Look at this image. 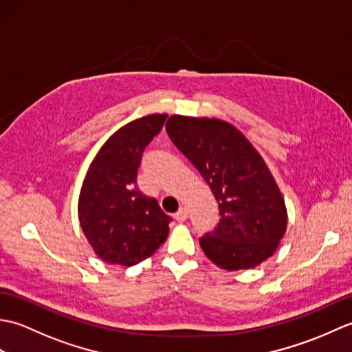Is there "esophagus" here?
Wrapping results in <instances>:
<instances>
[{
	"mask_svg": "<svg viewBox=\"0 0 352 352\" xmlns=\"http://www.w3.org/2000/svg\"><path fill=\"white\" fill-rule=\"evenodd\" d=\"M174 218H175L178 222H183V221L188 219V208L182 207L180 210H178V212L174 214Z\"/></svg>",
	"mask_w": 352,
	"mask_h": 352,
	"instance_id": "34e87169",
	"label": "esophagus"
}]
</instances>
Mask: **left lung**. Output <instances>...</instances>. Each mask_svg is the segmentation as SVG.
<instances>
[{
  "label": "left lung",
  "mask_w": 352,
  "mask_h": 352,
  "mask_svg": "<svg viewBox=\"0 0 352 352\" xmlns=\"http://www.w3.org/2000/svg\"><path fill=\"white\" fill-rule=\"evenodd\" d=\"M166 131L219 204L218 227L199 239L207 258L226 271L263 263L287 228L284 197L263 157L222 119L172 115Z\"/></svg>",
  "instance_id": "1"
}]
</instances>
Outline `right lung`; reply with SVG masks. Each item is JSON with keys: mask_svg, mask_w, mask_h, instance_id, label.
Wrapping results in <instances>:
<instances>
[{"mask_svg": "<svg viewBox=\"0 0 352 352\" xmlns=\"http://www.w3.org/2000/svg\"><path fill=\"white\" fill-rule=\"evenodd\" d=\"M166 113L134 119L106 140L89 166L78 197V221L101 260L133 266L166 241L170 218L136 178L145 146L159 134Z\"/></svg>", "mask_w": 352, "mask_h": 352, "instance_id": "obj_1", "label": "right lung"}]
</instances>
